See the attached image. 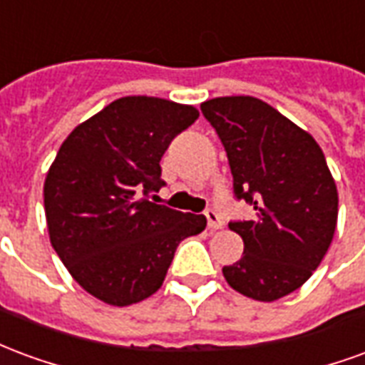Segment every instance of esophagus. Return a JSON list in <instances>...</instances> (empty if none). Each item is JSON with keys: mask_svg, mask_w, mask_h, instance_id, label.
<instances>
[{"mask_svg": "<svg viewBox=\"0 0 365 365\" xmlns=\"http://www.w3.org/2000/svg\"><path fill=\"white\" fill-rule=\"evenodd\" d=\"M205 217H207V225H209V229H213V230L221 229L222 217L219 211H215V209H207Z\"/></svg>", "mask_w": 365, "mask_h": 365, "instance_id": "esophagus-1", "label": "esophagus"}]
</instances>
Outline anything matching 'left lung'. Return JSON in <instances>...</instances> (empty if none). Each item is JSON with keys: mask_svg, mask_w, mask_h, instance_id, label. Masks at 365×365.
Segmentation results:
<instances>
[{"mask_svg": "<svg viewBox=\"0 0 365 365\" xmlns=\"http://www.w3.org/2000/svg\"><path fill=\"white\" fill-rule=\"evenodd\" d=\"M201 113L225 146L235 199L254 207L250 221L229 222L245 254L222 268L225 279L256 301L285 297L319 268L336 229V185L321 146L256 97H215Z\"/></svg>", "mask_w": 365, "mask_h": 365, "instance_id": "left-lung-1", "label": "left lung"}]
</instances>
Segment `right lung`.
<instances>
[{
  "instance_id": "add662e5",
  "label": "right lung",
  "mask_w": 365,
  "mask_h": 365,
  "mask_svg": "<svg viewBox=\"0 0 365 365\" xmlns=\"http://www.w3.org/2000/svg\"><path fill=\"white\" fill-rule=\"evenodd\" d=\"M199 111L160 97L130 96L76 127L44 182L52 248L93 297L125 307L160 289L183 238L203 215L148 201L166 182L160 160Z\"/></svg>"
}]
</instances>
